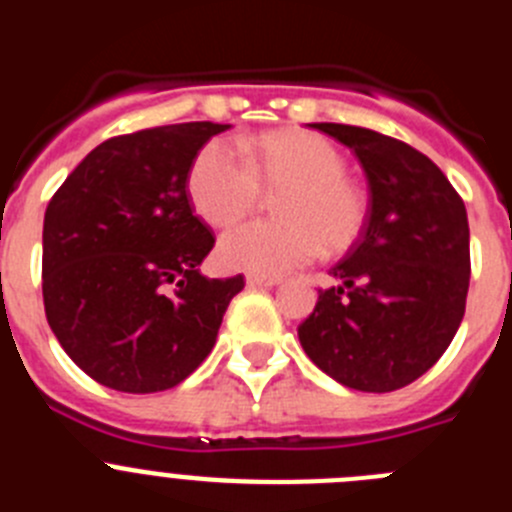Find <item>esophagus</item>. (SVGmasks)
Wrapping results in <instances>:
<instances>
[{
    "mask_svg": "<svg viewBox=\"0 0 512 512\" xmlns=\"http://www.w3.org/2000/svg\"><path fill=\"white\" fill-rule=\"evenodd\" d=\"M246 282H248V287H277L282 279L279 277H256V274H248Z\"/></svg>",
    "mask_w": 512,
    "mask_h": 512,
    "instance_id": "obj_1",
    "label": "esophagus"
}]
</instances>
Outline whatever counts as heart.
I'll list each match as a JSON object with an SVG mask.
<instances>
[{
	"mask_svg": "<svg viewBox=\"0 0 512 512\" xmlns=\"http://www.w3.org/2000/svg\"><path fill=\"white\" fill-rule=\"evenodd\" d=\"M346 156L310 130H271L256 138L212 140L189 171V200L212 228L241 223L261 205V189L278 194L284 223H248L223 235L217 256L233 271L282 277L325 248L343 253L366 225V194L346 176Z\"/></svg>",
	"mask_w": 512,
	"mask_h": 512,
	"instance_id": "heart-1",
	"label": "heart"
}]
</instances>
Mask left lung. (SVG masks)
Masks as SVG:
<instances>
[{"mask_svg":"<svg viewBox=\"0 0 512 512\" xmlns=\"http://www.w3.org/2000/svg\"><path fill=\"white\" fill-rule=\"evenodd\" d=\"M356 153L369 182L364 233L300 323L305 354L359 392L423 377L459 330L469 292L467 207L431 158L377 130L312 122Z\"/></svg>","mask_w":512,"mask_h":512,"instance_id":"1","label":"left lung"}]
</instances>
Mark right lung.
Wrapping results in <instances>:
<instances>
[{
	"mask_svg": "<svg viewBox=\"0 0 512 512\" xmlns=\"http://www.w3.org/2000/svg\"><path fill=\"white\" fill-rule=\"evenodd\" d=\"M230 125L182 122L104 140L43 220L45 318L63 351L117 392L171 390L207 359L243 274L207 279L215 246L189 171Z\"/></svg>",
	"mask_w": 512,
	"mask_h": 512,
	"instance_id": "obj_1",
	"label": "right lung"
}]
</instances>
